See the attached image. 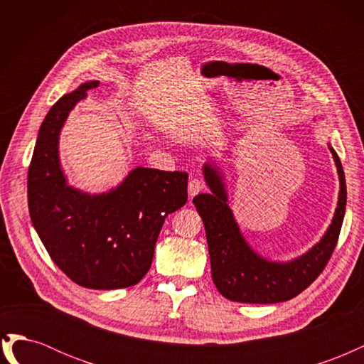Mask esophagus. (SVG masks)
Returning <instances> with one entry per match:
<instances>
[{
  "mask_svg": "<svg viewBox=\"0 0 364 364\" xmlns=\"http://www.w3.org/2000/svg\"><path fill=\"white\" fill-rule=\"evenodd\" d=\"M206 188V185L203 181L200 179H191L188 183V194H190V199L194 196H197L199 193H202Z\"/></svg>",
  "mask_w": 364,
  "mask_h": 364,
  "instance_id": "obj_1",
  "label": "esophagus"
}]
</instances>
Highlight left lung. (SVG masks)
Listing matches in <instances>:
<instances>
[{
	"mask_svg": "<svg viewBox=\"0 0 364 364\" xmlns=\"http://www.w3.org/2000/svg\"><path fill=\"white\" fill-rule=\"evenodd\" d=\"M331 150L338 178L340 194L333 223L323 238L305 255L290 262H273L253 252L241 235L228 206L225 183L213 165H203L205 181L211 194L193 199L202 217L211 258L213 281L226 299L245 304H277L290 301L316 281L331 258L338 241L346 209V182L338 155Z\"/></svg>",
	"mask_w": 364,
	"mask_h": 364,
	"instance_id": "left-lung-1",
	"label": "left lung"
}]
</instances>
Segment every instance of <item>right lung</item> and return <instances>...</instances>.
<instances>
[{"mask_svg": "<svg viewBox=\"0 0 364 364\" xmlns=\"http://www.w3.org/2000/svg\"><path fill=\"white\" fill-rule=\"evenodd\" d=\"M83 83L51 106L28 167V211L56 266L94 290L138 284L151 266L164 220L188 199V173L136 167L115 190L91 196L67 185L59 134L71 109L98 86Z\"/></svg>", "mask_w": 364, "mask_h": 364, "instance_id": "1", "label": "right lung"}]
</instances>
